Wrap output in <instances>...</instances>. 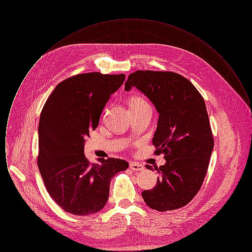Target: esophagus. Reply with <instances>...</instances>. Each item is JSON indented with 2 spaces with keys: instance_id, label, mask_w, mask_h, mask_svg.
<instances>
[{
  "instance_id": "obj_1",
  "label": "esophagus",
  "mask_w": 252,
  "mask_h": 252,
  "mask_svg": "<svg viewBox=\"0 0 252 252\" xmlns=\"http://www.w3.org/2000/svg\"><path fill=\"white\" fill-rule=\"evenodd\" d=\"M129 167H130L131 170H134V171H143L144 169V165L140 164L138 162H130Z\"/></svg>"
}]
</instances>
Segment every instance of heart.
Wrapping results in <instances>:
<instances>
[{
  "instance_id": "b5f03b06",
  "label": "heart",
  "mask_w": 252,
  "mask_h": 252,
  "mask_svg": "<svg viewBox=\"0 0 252 252\" xmlns=\"http://www.w3.org/2000/svg\"><path fill=\"white\" fill-rule=\"evenodd\" d=\"M145 105H148L147 102L144 100V98L140 96H132L129 99V106L130 108H140Z\"/></svg>"
}]
</instances>
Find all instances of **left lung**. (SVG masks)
I'll return each mask as SVG.
<instances>
[{
	"mask_svg": "<svg viewBox=\"0 0 252 252\" xmlns=\"http://www.w3.org/2000/svg\"><path fill=\"white\" fill-rule=\"evenodd\" d=\"M132 87L148 97L159 114L152 143L155 153L164 154L166 160L155 167L159 174L156 186L142 196L147 206L158 212L180 209L199 191L214 148L203 97L177 72L136 71L128 75L125 90L128 92Z\"/></svg>",
	"mask_w": 252,
	"mask_h": 252,
	"instance_id": "left-lung-1",
	"label": "left lung"
}]
</instances>
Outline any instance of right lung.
<instances>
[{"mask_svg": "<svg viewBox=\"0 0 252 252\" xmlns=\"http://www.w3.org/2000/svg\"><path fill=\"white\" fill-rule=\"evenodd\" d=\"M126 75L80 73L60 82L45 102L38 124L37 166L50 196L65 212L90 216L107 203L112 178L128 167L120 158L84 154L85 137L95 129L110 95Z\"/></svg>", "mask_w": 252, "mask_h": 252, "instance_id": "add662e5", "label": "right lung"}]
</instances>
